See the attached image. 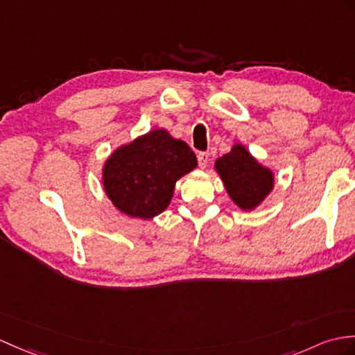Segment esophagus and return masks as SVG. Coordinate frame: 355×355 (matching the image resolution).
Segmentation results:
<instances>
[{
	"mask_svg": "<svg viewBox=\"0 0 355 355\" xmlns=\"http://www.w3.org/2000/svg\"><path fill=\"white\" fill-rule=\"evenodd\" d=\"M209 160H210V154L209 153H205V151L198 153V164H200V168L207 166Z\"/></svg>",
	"mask_w": 355,
	"mask_h": 355,
	"instance_id": "obj_1",
	"label": "esophagus"
}]
</instances>
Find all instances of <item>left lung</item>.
Segmentation results:
<instances>
[{"label": "left lung", "mask_w": 355, "mask_h": 355, "mask_svg": "<svg viewBox=\"0 0 355 355\" xmlns=\"http://www.w3.org/2000/svg\"><path fill=\"white\" fill-rule=\"evenodd\" d=\"M216 171L230 198L243 210L259 205L274 186L272 172L255 162L242 145H234L232 151L219 157Z\"/></svg>", "instance_id": "8db88e82"}]
</instances>
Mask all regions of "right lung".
<instances>
[{
	"mask_svg": "<svg viewBox=\"0 0 355 355\" xmlns=\"http://www.w3.org/2000/svg\"><path fill=\"white\" fill-rule=\"evenodd\" d=\"M196 166V155L168 131L153 130L112 154L104 166V189L128 216L151 219L168 207L175 181Z\"/></svg>",
	"mask_w": 355,
	"mask_h": 355,
	"instance_id": "add662e5",
	"label": "right lung"
}]
</instances>
